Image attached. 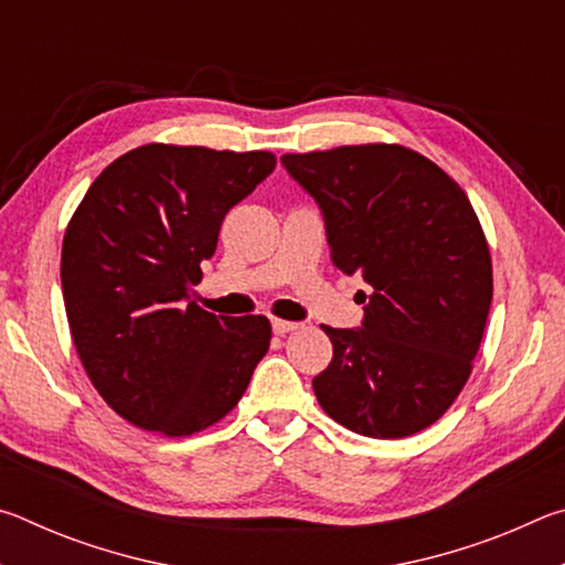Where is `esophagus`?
<instances>
[{"instance_id":"esophagus-1","label":"esophagus","mask_w":565,"mask_h":565,"mask_svg":"<svg viewBox=\"0 0 565 565\" xmlns=\"http://www.w3.org/2000/svg\"><path fill=\"white\" fill-rule=\"evenodd\" d=\"M271 327H274V333H276V337H286V333H291V331L299 329V323H294V321H284V319H274V321H271Z\"/></svg>"}]
</instances>
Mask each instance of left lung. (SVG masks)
Listing matches in <instances>:
<instances>
[{
	"label": "left lung",
	"mask_w": 565,
	"mask_h": 565,
	"mask_svg": "<svg viewBox=\"0 0 565 565\" xmlns=\"http://www.w3.org/2000/svg\"><path fill=\"white\" fill-rule=\"evenodd\" d=\"M317 199L341 274H361L363 327H323L333 343L313 379L349 431L404 438L441 418L473 371L493 299L491 252L466 191L401 145L284 154Z\"/></svg>",
	"instance_id": "1"
}]
</instances>
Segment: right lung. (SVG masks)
I'll return each mask as SVG.
<instances>
[{"instance_id": "obj_1", "label": "right lung", "mask_w": 565, "mask_h": 565, "mask_svg": "<svg viewBox=\"0 0 565 565\" xmlns=\"http://www.w3.org/2000/svg\"><path fill=\"white\" fill-rule=\"evenodd\" d=\"M271 151L145 145L94 179L62 242L74 349L99 396L169 438L232 411L269 351L266 317L189 301L228 209L271 174Z\"/></svg>"}]
</instances>
